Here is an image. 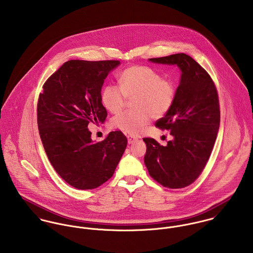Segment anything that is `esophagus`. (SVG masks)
<instances>
[{"label":"esophagus","instance_id":"obj_1","mask_svg":"<svg viewBox=\"0 0 253 253\" xmlns=\"http://www.w3.org/2000/svg\"><path fill=\"white\" fill-rule=\"evenodd\" d=\"M134 141H136V138H135L134 136L127 135V142H128V144H131V143H133Z\"/></svg>","mask_w":253,"mask_h":253}]
</instances>
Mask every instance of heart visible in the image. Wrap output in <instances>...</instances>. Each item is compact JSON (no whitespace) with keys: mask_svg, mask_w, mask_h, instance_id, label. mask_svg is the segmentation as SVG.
<instances>
[{"mask_svg":"<svg viewBox=\"0 0 253 253\" xmlns=\"http://www.w3.org/2000/svg\"><path fill=\"white\" fill-rule=\"evenodd\" d=\"M119 86L107 84L101 92V101L110 113L116 114L125 107L126 99H132L134 110L115 116L113 127L128 134L140 132L153 119H161L173 105L176 89L173 83L147 66H131L119 75Z\"/></svg>","mask_w":253,"mask_h":253,"instance_id":"obj_1","label":"heart"}]
</instances>
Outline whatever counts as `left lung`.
Returning <instances> with one entry per match:
<instances>
[{
	"instance_id": "1",
	"label": "left lung",
	"mask_w": 253,
	"mask_h": 253,
	"mask_svg": "<svg viewBox=\"0 0 253 253\" xmlns=\"http://www.w3.org/2000/svg\"><path fill=\"white\" fill-rule=\"evenodd\" d=\"M149 60L175 64L182 73L172 107L156 122L157 127L169 130L172 140L163 146L154 138H143L145 165L150 176L164 187L184 188L201 175L216 140L220 125L216 86L209 73L185 53Z\"/></svg>"
}]
</instances>
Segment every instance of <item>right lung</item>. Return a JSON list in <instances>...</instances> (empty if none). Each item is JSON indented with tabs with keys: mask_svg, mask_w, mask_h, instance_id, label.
<instances>
[{
	"mask_svg": "<svg viewBox=\"0 0 253 253\" xmlns=\"http://www.w3.org/2000/svg\"><path fill=\"white\" fill-rule=\"evenodd\" d=\"M119 60H69L43 84L37 107L38 128L46 156L59 176L80 190L109 180L127 139L111 131L101 142L91 140L89 123H103L107 111L101 87Z\"/></svg>",
	"mask_w": 253,
	"mask_h": 253,
	"instance_id": "obj_1",
	"label": "right lung"
}]
</instances>
